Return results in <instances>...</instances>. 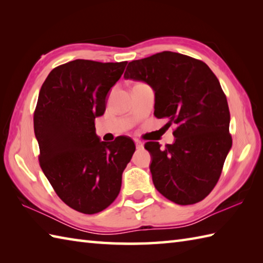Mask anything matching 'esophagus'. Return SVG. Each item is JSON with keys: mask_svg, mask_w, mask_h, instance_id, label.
I'll return each instance as SVG.
<instances>
[{"mask_svg": "<svg viewBox=\"0 0 263 263\" xmlns=\"http://www.w3.org/2000/svg\"><path fill=\"white\" fill-rule=\"evenodd\" d=\"M135 143H136V147H137V149H141V148L143 147V143H142L140 140H138V139H136V140H135Z\"/></svg>", "mask_w": 263, "mask_h": 263, "instance_id": "esophagus-1", "label": "esophagus"}]
</instances>
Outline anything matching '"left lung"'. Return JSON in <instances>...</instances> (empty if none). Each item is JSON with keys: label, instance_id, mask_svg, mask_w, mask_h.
Masks as SVG:
<instances>
[{"label": "left lung", "instance_id": "1", "mask_svg": "<svg viewBox=\"0 0 263 263\" xmlns=\"http://www.w3.org/2000/svg\"><path fill=\"white\" fill-rule=\"evenodd\" d=\"M124 79L146 82L155 92L157 119L175 125V141L144 144L157 191L177 204L203 200L219 180L232 148L230 109L214 72L202 61L161 52L128 63Z\"/></svg>", "mask_w": 263, "mask_h": 263}]
</instances>
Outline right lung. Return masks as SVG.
Masks as SVG:
<instances>
[{
  "mask_svg": "<svg viewBox=\"0 0 263 263\" xmlns=\"http://www.w3.org/2000/svg\"><path fill=\"white\" fill-rule=\"evenodd\" d=\"M126 63L71 61L53 69L39 91L33 114L39 164L60 199L82 214L113 202L136 152L130 138L100 141L95 128Z\"/></svg>",
  "mask_w": 263,
  "mask_h": 263,
  "instance_id": "add662e5",
  "label": "right lung"
}]
</instances>
